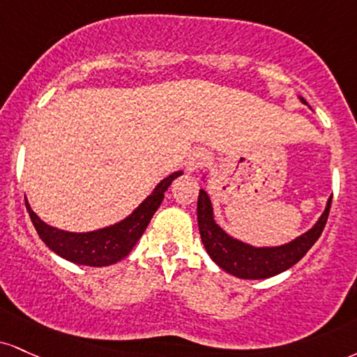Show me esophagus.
Instances as JSON below:
<instances>
[{"label":"esophagus","instance_id":"34e87169","mask_svg":"<svg viewBox=\"0 0 357 357\" xmlns=\"http://www.w3.org/2000/svg\"><path fill=\"white\" fill-rule=\"evenodd\" d=\"M209 162V156L208 154L204 153H192L190 158L186 160V171H190V173H192V171L199 169V167L206 166Z\"/></svg>","mask_w":357,"mask_h":357}]
</instances>
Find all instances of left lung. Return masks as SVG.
<instances>
[{"mask_svg": "<svg viewBox=\"0 0 357 357\" xmlns=\"http://www.w3.org/2000/svg\"><path fill=\"white\" fill-rule=\"evenodd\" d=\"M301 101L304 100L301 98ZM331 201L328 199L324 213L311 229L298 236L294 241L273 248H255L239 239L231 238L220 225H216L213 214V204L208 192L199 190L197 196V226H199L201 241L211 259L225 269L226 273L233 274L241 279H266L276 276L294 266L309 249L312 248L321 233H323L326 221H328Z\"/></svg>", "mask_w": 357, "mask_h": 357, "instance_id": "8db88e82", "label": "left lung"}]
</instances>
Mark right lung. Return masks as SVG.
<instances>
[{"label": "right lung", "instance_id": "obj_1", "mask_svg": "<svg viewBox=\"0 0 357 357\" xmlns=\"http://www.w3.org/2000/svg\"><path fill=\"white\" fill-rule=\"evenodd\" d=\"M183 171H176L154 188V191L132 211L130 216L124 218L123 221L116 222L113 226L102 227L98 231H89V233H70V231L58 229L46 225L36 216V213L29 208L26 199V209L31 218L34 229L38 231L43 243L48 246L56 255L71 261V263L93 266V268H101V266H109L121 261L131 252L137 239L144 233L151 221L153 214L158 211L165 197V191L171 186Z\"/></svg>", "mask_w": 357, "mask_h": 357}]
</instances>
